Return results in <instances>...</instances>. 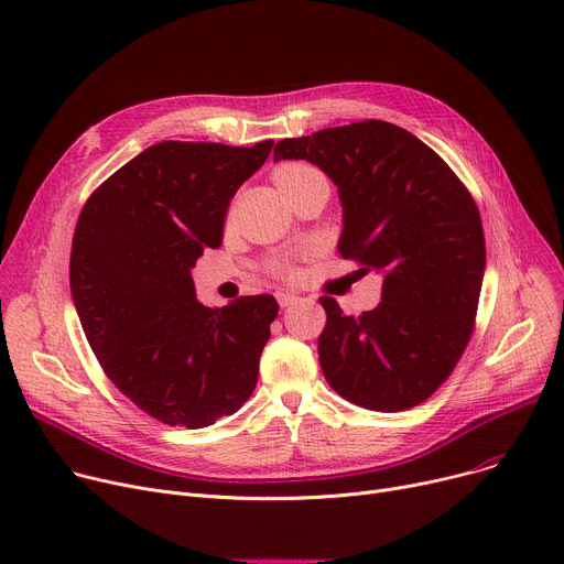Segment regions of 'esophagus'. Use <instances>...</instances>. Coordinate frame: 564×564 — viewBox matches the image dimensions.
Returning <instances> with one entry per match:
<instances>
[{"mask_svg": "<svg viewBox=\"0 0 564 564\" xmlns=\"http://www.w3.org/2000/svg\"><path fill=\"white\" fill-rule=\"evenodd\" d=\"M276 300H279V306H281V308H288V306H292V304L302 302V297H297V294H292V292H279Z\"/></svg>", "mask_w": 564, "mask_h": 564, "instance_id": "esophagus-1", "label": "esophagus"}]
</instances>
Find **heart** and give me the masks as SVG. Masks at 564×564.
<instances>
[{
	"mask_svg": "<svg viewBox=\"0 0 564 564\" xmlns=\"http://www.w3.org/2000/svg\"><path fill=\"white\" fill-rule=\"evenodd\" d=\"M313 175H322L319 169H315L313 164H306V162H288V164H281L276 171H274V183L281 192H285L288 187L297 185L302 181H306V177H313ZM272 272L281 279H294L297 276V270H294V264L288 262V260H276L272 262Z\"/></svg>",
	"mask_w": 564,
	"mask_h": 564,
	"instance_id": "obj_1",
	"label": "heart"
}]
</instances>
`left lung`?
<instances>
[{
  "label": "left lung",
  "instance_id": "left-lung-1",
  "mask_svg": "<svg viewBox=\"0 0 564 564\" xmlns=\"http://www.w3.org/2000/svg\"><path fill=\"white\" fill-rule=\"evenodd\" d=\"M274 160H308L338 185V251L381 274V302L345 315L319 297V366L345 400L372 411L425 402L476 329L485 232L476 200L430 145L387 121L283 139Z\"/></svg>",
  "mask_w": 564,
  "mask_h": 564
}]
</instances>
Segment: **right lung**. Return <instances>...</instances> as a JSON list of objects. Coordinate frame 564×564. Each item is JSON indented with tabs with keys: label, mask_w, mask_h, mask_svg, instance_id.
<instances>
[{
	"label": "right lung",
	"mask_w": 564,
	"mask_h": 564,
	"mask_svg": "<svg viewBox=\"0 0 564 564\" xmlns=\"http://www.w3.org/2000/svg\"><path fill=\"white\" fill-rule=\"evenodd\" d=\"M274 141H162L86 198L70 251L84 336L113 387L164 425L198 430L240 409L279 313L272 294L224 308L196 300L189 270Z\"/></svg>",
	"instance_id": "right-lung-1"
}]
</instances>
